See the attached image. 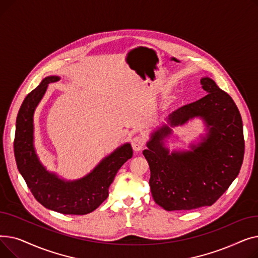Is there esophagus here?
I'll return each instance as SVG.
<instances>
[{
  "label": "esophagus",
  "mask_w": 258,
  "mask_h": 258,
  "mask_svg": "<svg viewBox=\"0 0 258 258\" xmlns=\"http://www.w3.org/2000/svg\"><path fill=\"white\" fill-rule=\"evenodd\" d=\"M132 146L135 152H140L144 146V139L141 136H136L132 139Z\"/></svg>",
  "instance_id": "esophagus-1"
}]
</instances>
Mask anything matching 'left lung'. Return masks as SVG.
Masks as SVG:
<instances>
[{"label": "left lung", "mask_w": 258, "mask_h": 258, "mask_svg": "<svg viewBox=\"0 0 258 258\" xmlns=\"http://www.w3.org/2000/svg\"><path fill=\"white\" fill-rule=\"evenodd\" d=\"M201 84L206 96L170 113L153 130L143 151L153 198L167 211L211 206L242 164L245 141L236 104L210 77H203ZM195 118L202 121V133L186 148L170 150L172 128Z\"/></svg>", "instance_id": "left-lung-1"}]
</instances>
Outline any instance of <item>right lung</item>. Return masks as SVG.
Masks as SVG:
<instances>
[{"label": "right lung", "instance_id": "right-lung-1", "mask_svg": "<svg viewBox=\"0 0 258 258\" xmlns=\"http://www.w3.org/2000/svg\"><path fill=\"white\" fill-rule=\"evenodd\" d=\"M59 79L56 75L45 77L23 101L17 117L15 156L20 173L38 203L62 214L83 215L94 211L107 198L108 187L119 168L132 158L133 150L131 143H123L76 180H67L49 170L35 148L34 113L49 84Z\"/></svg>", "mask_w": 258, "mask_h": 258}]
</instances>
